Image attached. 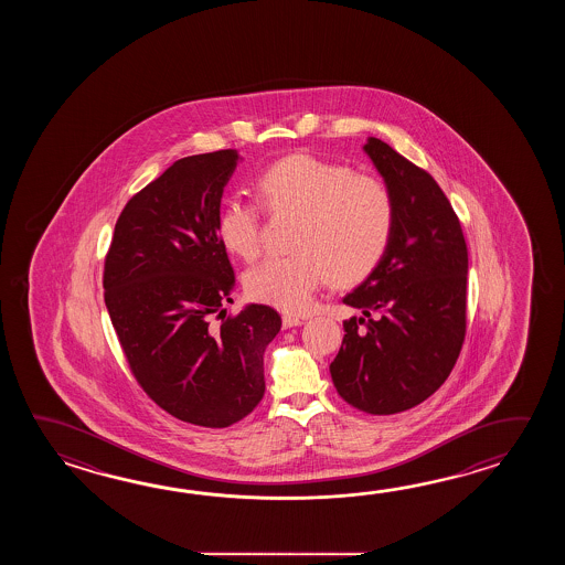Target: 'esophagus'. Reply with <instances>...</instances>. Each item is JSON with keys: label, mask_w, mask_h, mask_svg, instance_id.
Segmentation results:
<instances>
[{"label": "esophagus", "mask_w": 565, "mask_h": 565, "mask_svg": "<svg viewBox=\"0 0 565 565\" xmlns=\"http://www.w3.org/2000/svg\"><path fill=\"white\" fill-rule=\"evenodd\" d=\"M299 324H302V319H300V317H292V315H285V317H282V327H285V329L299 327Z\"/></svg>", "instance_id": "1"}]
</instances>
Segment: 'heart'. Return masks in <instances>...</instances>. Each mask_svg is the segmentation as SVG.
<instances>
[{"label": "heart", "instance_id": "1", "mask_svg": "<svg viewBox=\"0 0 565 565\" xmlns=\"http://www.w3.org/2000/svg\"><path fill=\"white\" fill-rule=\"evenodd\" d=\"M268 214L297 216L288 256H275L246 275V292L280 311L305 312L327 277L353 287L382 265L396 232L394 193L384 181L345 163L290 156L256 180ZM260 205L232 198L217 216V238L244 260L260 253Z\"/></svg>", "mask_w": 565, "mask_h": 565}]
</instances>
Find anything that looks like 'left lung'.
Here are the masks:
<instances>
[{
    "instance_id": "left-lung-1",
    "label": "left lung",
    "mask_w": 565,
    "mask_h": 565,
    "mask_svg": "<svg viewBox=\"0 0 565 565\" xmlns=\"http://www.w3.org/2000/svg\"><path fill=\"white\" fill-rule=\"evenodd\" d=\"M363 151L396 200L382 265L343 299L363 317L329 365L339 396L373 416L414 408L445 384L467 333L469 253L458 216L428 171L370 137Z\"/></svg>"
}]
</instances>
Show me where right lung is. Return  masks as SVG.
Returning a JSON list of instances; mask_svg holds the SVG:
<instances>
[{"instance_id": "add662e5", "label": "right lung", "mask_w": 565, "mask_h": 565, "mask_svg": "<svg viewBox=\"0 0 565 565\" xmlns=\"http://www.w3.org/2000/svg\"><path fill=\"white\" fill-rule=\"evenodd\" d=\"M238 153L183 157L122 207L105 258V305L145 394L178 420L228 428L265 396V349L280 315L248 305L217 238L222 193ZM223 317L214 326L212 318Z\"/></svg>"}]
</instances>
